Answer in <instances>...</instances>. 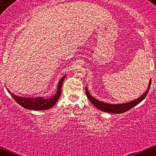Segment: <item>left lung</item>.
I'll return each instance as SVG.
<instances>
[{
	"instance_id": "left-lung-1",
	"label": "left lung",
	"mask_w": 156,
	"mask_h": 156,
	"mask_svg": "<svg viewBox=\"0 0 156 156\" xmlns=\"http://www.w3.org/2000/svg\"><path fill=\"white\" fill-rule=\"evenodd\" d=\"M150 84H151V80H150L149 87H148L147 91L140 97V98H139L138 99L135 100V101H133L129 102V103H123V104L115 105V104H108V103H103V102L98 101V100H96L95 98H94L93 97H92V95H90L88 92V90H87V88L85 89V92H86V94H87V98H88V99L89 100V101H90L91 103H92L98 109H100V110L102 111V112H105L114 113V114H121V113L125 112H127V111L130 110V108H132L133 107L135 106V105L139 104L140 102L142 101L145 98V97L147 96V93L150 90Z\"/></svg>"
}]
</instances>
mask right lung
Masks as SVG:
<instances>
[{
    "label": "right lung",
    "mask_w": 156,
    "mask_h": 156,
    "mask_svg": "<svg viewBox=\"0 0 156 156\" xmlns=\"http://www.w3.org/2000/svg\"><path fill=\"white\" fill-rule=\"evenodd\" d=\"M65 77L66 76H63L62 79L60 80L59 83L58 84L56 94L54 96L51 97V98H48V99H44L43 98H21V97L15 95L9 90L8 92L10 94V95L13 98V99L23 108L35 111L46 110V109L52 108L55 104V103L58 101V98L62 94V83H63V80Z\"/></svg>",
    "instance_id": "right-lung-1"
}]
</instances>
